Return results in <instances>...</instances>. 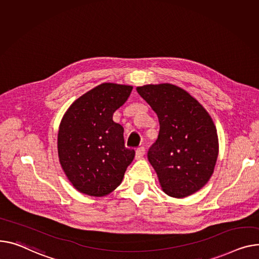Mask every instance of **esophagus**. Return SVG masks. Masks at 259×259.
I'll return each instance as SVG.
<instances>
[{"mask_svg": "<svg viewBox=\"0 0 259 259\" xmlns=\"http://www.w3.org/2000/svg\"><path fill=\"white\" fill-rule=\"evenodd\" d=\"M145 151H146V149H145L144 147L137 148V150H136V152H135V157H136V159L142 158V157L144 156V155H145Z\"/></svg>", "mask_w": 259, "mask_h": 259, "instance_id": "1", "label": "esophagus"}]
</instances>
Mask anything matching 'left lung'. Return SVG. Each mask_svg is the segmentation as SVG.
Returning a JSON list of instances; mask_svg holds the SVG:
<instances>
[{
  "label": "left lung",
  "instance_id": "1",
  "mask_svg": "<svg viewBox=\"0 0 259 259\" xmlns=\"http://www.w3.org/2000/svg\"><path fill=\"white\" fill-rule=\"evenodd\" d=\"M136 91L158 116V139L150 147L148 159L163 192L174 198L193 195L207 183L218 158V134L210 115L176 85L150 84Z\"/></svg>",
  "mask_w": 259,
  "mask_h": 259
}]
</instances>
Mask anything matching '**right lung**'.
I'll return each mask as SVG.
<instances>
[{
	"instance_id": "add662e5",
	"label": "right lung",
	"mask_w": 259,
	"mask_h": 259,
	"mask_svg": "<svg viewBox=\"0 0 259 259\" xmlns=\"http://www.w3.org/2000/svg\"><path fill=\"white\" fill-rule=\"evenodd\" d=\"M132 86L103 83L76 100L58 132L60 164L80 193L103 197L123 180L135 151L125 147L124 128L113 122Z\"/></svg>"
}]
</instances>
